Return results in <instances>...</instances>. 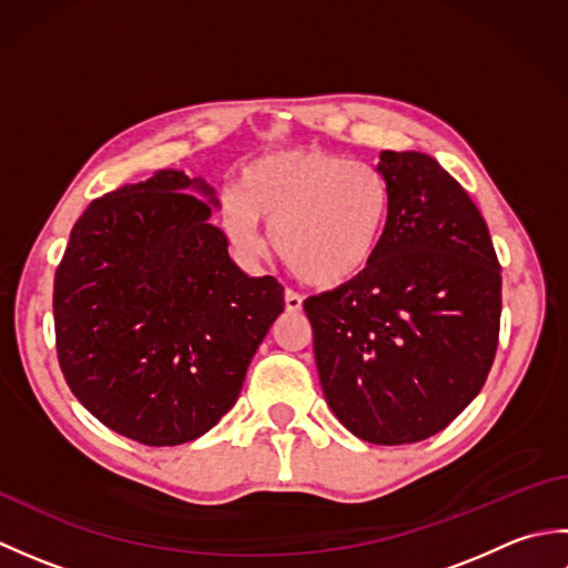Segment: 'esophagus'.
I'll return each instance as SVG.
<instances>
[{
  "mask_svg": "<svg viewBox=\"0 0 568 568\" xmlns=\"http://www.w3.org/2000/svg\"><path fill=\"white\" fill-rule=\"evenodd\" d=\"M285 310L293 312V315L303 312V297H300L295 291H285Z\"/></svg>",
  "mask_w": 568,
  "mask_h": 568,
  "instance_id": "1",
  "label": "esophagus"
}]
</instances>
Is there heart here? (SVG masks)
I'll list each match as a JSON object with an SVG mask.
<instances>
[{
	"label": "heart",
	"instance_id": "obj_1",
	"mask_svg": "<svg viewBox=\"0 0 568 568\" xmlns=\"http://www.w3.org/2000/svg\"><path fill=\"white\" fill-rule=\"evenodd\" d=\"M388 220L390 183L381 168L317 146L248 161L222 204V224L236 248L258 253L256 222L271 226L275 256L317 291H336L364 275Z\"/></svg>",
	"mask_w": 568,
	"mask_h": 568
}]
</instances>
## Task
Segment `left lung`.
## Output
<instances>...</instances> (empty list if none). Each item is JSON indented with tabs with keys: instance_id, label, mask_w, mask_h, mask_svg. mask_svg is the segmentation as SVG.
<instances>
[{
	"instance_id": "left-lung-1",
	"label": "left lung",
	"mask_w": 568,
	"mask_h": 568,
	"mask_svg": "<svg viewBox=\"0 0 568 568\" xmlns=\"http://www.w3.org/2000/svg\"><path fill=\"white\" fill-rule=\"evenodd\" d=\"M390 220L354 283L310 297L320 383L358 439L415 444L484 388L500 334V263L486 220L444 168L383 151Z\"/></svg>"
}]
</instances>
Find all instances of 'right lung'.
<instances>
[{
    "mask_svg": "<svg viewBox=\"0 0 568 568\" xmlns=\"http://www.w3.org/2000/svg\"><path fill=\"white\" fill-rule=\"evenodd\" d=\"M212 187L180 171L90 202L53 283L55 352L72 395L146 446L202 437L241 393L283 285L248 277L210 224Z\"/></svg>",
    "mask_w": 568,
    "mask_h": 568,
    "instance_id": "add662e5",
    "label": "right lung"
}]
</instances>
